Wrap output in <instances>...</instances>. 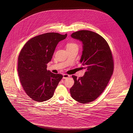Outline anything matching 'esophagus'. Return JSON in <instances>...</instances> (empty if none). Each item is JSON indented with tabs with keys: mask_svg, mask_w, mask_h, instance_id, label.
I'll use <instances>...</instances> for the list:
<instances>
[{
	"mask_svg": "<svg viewBox=\"0 0 133 133\" xmlns=\"http://www.w3.org/2000/svg\"><path fill=\"white\" fill-rule=\"evenodd\" d=\"M70 77L69 75H68V74H64L63 75V79H66V78H68V77Z\"/></svg>",
	"mask_w": 133,
	"mask_h": 133,
	"instance_id": "34e87169",
	"label": "esophagus"
}]
</instances>
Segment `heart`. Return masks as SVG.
I'll return each mask as SVG.
<instances>
[{
  "instance_id": "heart-1",
  "label": "heart",
  "mask_w": 133,
  "mask_h": 133,
  "mask_svg": "<svg viewBox=\"0 0 133 133\" xmlns=\"http://www.w3.org/2000/svg\"><path fill=\"white\" fill-rule=\"evenodd\" d=\"M74 47H78L77 44L75 43L71 42V43H68L66 45L67 48H74Z\"/></svg>"
}]
</instances>
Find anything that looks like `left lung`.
I'll list each match as a JSON object with an SVG mask.
<instances>
[{
  "instance_id": "8db88e82",
  "label": "left lung",
  "mask_w": 133,
  "mask_h": 133,
  "mask_svg": "<svg viewBox=\"0 0 133 133\" xmlns=\"http://www.w3.org/2000/svg\"><path fill=\"white\" fill-rule=\"evenodd\" d=\"M71 36L82 43L80 63L86 69L83 77L73 75L74 84L70 89L72 97L81 103L95 100L107 87L114 70L110 46L101 36L94 32L81 30Z\"/></svg>"
}]
</instances>
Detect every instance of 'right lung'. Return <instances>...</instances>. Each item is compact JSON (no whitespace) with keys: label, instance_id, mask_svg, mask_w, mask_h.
I'll return each instance as SVG.
<instances>
[{"label":"right lung","instance_id":"1","mask_svg":"<svg viewBox=\"0 0 133 133\" xmlns=\"http://www.w3.org/2000/svg\"><path fill=\"white\" fill-rule=\"evenodd\" d=\"M67 34L47 33L30 39L21 49L18 58L20 81L26 94L34 101L51 98L62 78L61 74L46 70L59 41Z\"/></svg>","mask_w":133,"mask_h":133}]
</instances>
